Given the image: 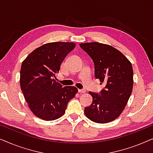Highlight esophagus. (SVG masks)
Returning a JSON list of instances; mask_svg holds the SVG:
<instances>
[{"label": "esophagus", "mask_w": 153, "mask_h": 153, "mask_svg": "<svg viewBox=\"0 0 153 153\" xmlns=\"http://www.w3.org/2000/svg\"><path fill=\"white\" fill-rule=\"evenodd\" d=\"M79 93H85V92H86V91H85V90H84V89H79Z\"/></svg>", "instance_id": "obj_1"}]
</instances>
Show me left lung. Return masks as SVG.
<instances>
[{
	"instance_id": "1",
	"label": "left lung",
	"mask_w": 153,
	"mask_h": 153,
	"mask_svg": "<svg viewBox=\"0 0 153 153\" xmlns=\"http://www.w3.org/2000/svg\"><path fill=\"white\" fill-rule=\"evenodd\" d=\"M79 46L93 60L95 78L105 85L99 94L89 92L93 102L85 107L84 113L95 123H109L121 114L132 92V66L120 51L110 45L95 42Z\"/></svg>"
}]
</instances>
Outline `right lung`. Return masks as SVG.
Listing matches in <instances>:
<instances>
[{"instance_id":"obj_1","label":"right lung","mask_w":153,"mask_h":153,"mask_svg":"<svg viewBox=\"0 0 153 153\" xmlns=\"http://www.w3.org/2000/svg\"><path fill=\"white\" fill-rule=\"evenodd\" d=\"M74 47V42L45 44L31 52L22 62L21 89L31 111L44 120L61 117L78 91L74 86L62 87L55 80L60 65Z\"/></svg>"}]
</instances>
